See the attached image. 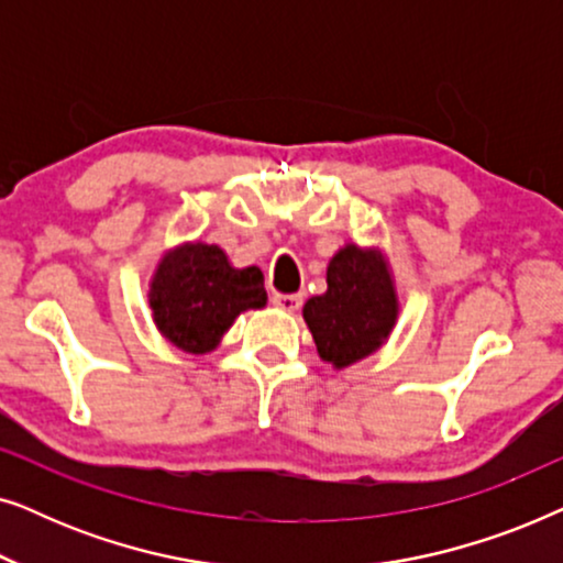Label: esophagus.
<instances>
[{
    "instance_id": "1",
    "label": "esophagus",
    "mask_w": 563,
    "mask_h": 563,
    "mask_svg": "<svg viewBox=\"0 0 563 563\" xmlns=\"http://www.w3.org/2000/svg\"><path fill=\"white\" fill-rule=\"evenodd\" d=\"M272 302L284 312H297L302 307V295H274Z\"/></svg>"
}]
</instances>
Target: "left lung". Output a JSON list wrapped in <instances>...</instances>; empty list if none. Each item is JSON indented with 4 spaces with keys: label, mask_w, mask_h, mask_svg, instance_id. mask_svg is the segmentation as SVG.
Instances as JSON below:
<instances>
[{
    "label": "left lung",
    "mask_w": 563,
    "mask_h": 563,
    "mask_svg": "<svg viewBox=\"0 0 563 563\" xmlns=\"http://www.w3.org/2000/svg\"><path fill=\"white\" fill-rule=\"evenodd\" d=\"M399 302L387 258L343 245L328 264V291L307 299L302 318L322 361L345 368L372 356L397 322Z\"/></svg>",
    "instance_id": "1"
}]
</instances>
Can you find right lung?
I'll list each match as a JSON object with an SVG mask.
<instances>
[{"instance_id":"right-lung-1","label":"right lung","mask_w":563,"mask_h":563,"mask_svg":"<svg viewBox=\"0 0 563 563\" xmlns=\"http://www.w3.org/2000/svg\"><path fill=\"white\" fill-rule=\"evenodd\" d=\"M148 302L161 335L187 353H210L245 310L266 305L258 266L235 268L210 243H184L158 261Z\"/></svg>"}]
</instances>
